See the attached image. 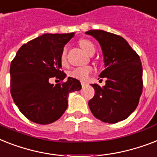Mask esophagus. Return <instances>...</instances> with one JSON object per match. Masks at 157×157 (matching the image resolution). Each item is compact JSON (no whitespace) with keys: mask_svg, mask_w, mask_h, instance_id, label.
<instances>
[{"mask_svg":"<svg viewBox=\"0 0 157 157\" xmlns=\"http://www.w3.org/2000/svg\"><path fill=\"white\" fill-rule=\"evenodd\" d=\"M86 84V82H85V81H81V85H82V86H84Z\"/></svg>","mask_w":157,"mask_h":157,"instance_id":"obj_1","label":"esophagus"}]
</instances>
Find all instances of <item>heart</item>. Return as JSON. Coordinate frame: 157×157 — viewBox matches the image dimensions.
Here are the masks:
<instances>
[{
	"label": "heart",
	"mask_w": 157,
	"mask_h": 157,
	"mask_svg": "<svg viewBox=\"0 0 157 157\" xmlns=\"http://www.w3.org/2000/svg\"><path fill=\"white\" fill-rule=\"evenodd\" d=\"M79 44L81 46L82 49L84 50L85 52L87 54H90L91 52H95V45L94 44L89 40H86V39H82L79 41ZM60 61L62 66H65L66 64V49L64 48L62 50L61 54V57H60ZM92 71V68L91 66H80V67H77L75 68L74 70L69 73V75L72 78H77V79L84 80L86 78L88 77V75H90Z\"/></svg>",
	"instance_id": "obj_1"
}]
</instances>
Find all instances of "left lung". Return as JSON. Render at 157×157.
<instances>
[{
  "mask_svg": "<svg viewBox=\"0 0 157 157\" xmlns=\"http://www.w3.org/2000/svg\"><path fill=\"white\" fill-rule=\"evenodd\" d=\"M102 49L105 69L99 77L105 85L91 84L95 96L88 105L95 117L108 123L125 120L137 108L143 91V68L139 55L121 36L102 30L86 31Z\"/></svg>",
  "mask_w": 157,
  "mask_h": 157,
  "instance_id": "1",
  "label": "left lung"
}]
</instances>
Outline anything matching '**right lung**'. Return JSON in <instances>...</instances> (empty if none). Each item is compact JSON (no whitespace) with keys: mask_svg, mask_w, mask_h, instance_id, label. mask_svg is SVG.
<instances>
[{"mask_svg":"<svg viewBox=\"0 0 157 157\" xmlns=\"http://www.w3.org/2000/svg\"><path fill=\"white\" fill-rule=\"evenodd\" d=\"M75 32L44 34L20 48L10 65V91L15 105L27 118L46 125L57 121L68 107L71 92L82 88L78 79L51 84L66 75L60 70L62 50Z\"/></svg>","mask_w":157,"mask_h":157,"instance_id":"right-lung-1","label":"right lung"}]
</instances>
